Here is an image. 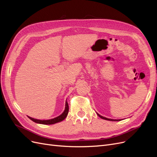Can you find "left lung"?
<instances>
[{
  "label": "left lung",
  "instance_id": "left-lung-1",
  "mask_svg": "<svg viewBox=\"0 0 157 157\" xmlns=\"http://www.w3.org/2000/svg\"><path fill=\"white\" fill-rule=\"evenodd\" d=\"M98 114V113H97ZM98 115L101 118H102V119H105V120H107V121H120V120H113V119H110V118H105V117H103L101 115H99V114H98Z\"/></svg>",
  "mask_w": 157,
  "mask_h": 157
}]
</instances>
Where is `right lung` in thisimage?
I'll return each mask as SVG.
<instances>
[{
  "label": "right lung",
  "instance_id": "add662e5",
  "mask_svg": "<svg viewBox=\"0 0 157 157\" xmlns=\"http://www.w3.org/2000/svg\"><path fill=\"white\" fill-rule=\"evenodd\" d=\"M69 112V105H68V103L67 101L65 102V111H63V113L61 114V115H59L58 117H56L53 119H50V120H37L35 119V118H33L31 117H29L31 121H33V122H35L36 123H39V124H56L57 122H59L63 121L65 118H66V117L67 116V114Z\"/></svg>",
  "mask_w": 157,
  "mask_h": 157
}]
</instances>
